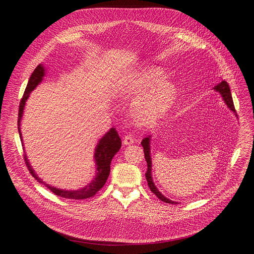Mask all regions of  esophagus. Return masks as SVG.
I'll return each instance as SVG.
<instances>
[{"instance_id":"34e87169","label":"esophagus","mask_w":254,"mask_h":254,"mask_svg":"<svg viewBox=\"0 0 254 254\" xmlns=\"http://www.w3.org/2000/svg\"><path fill=\"white\" fill-rule=\"evenodd\" d=\"M134 142H135V139H134V137H132L131 135L125 136V138H124V144L125 145H130V144H132Z\"/></svg>"}]
</instances>
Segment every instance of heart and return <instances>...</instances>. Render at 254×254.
<instances>
[{
	"label": "heart",
	"mask_w": 254,
	"mask_h": 254,
	"mask_svg": "<svg viewBox=\"0 0 254 254\" xmlns=\"http://www.w3.org/2000/svg\"><path fill=\"white\" fill-rule=\"evenodd\" d=\"M165 79L166 74L161 69L147 68L132 77L124 87L126 98H136L131 114L137 124H155L174 103L178 93L177 86Z\"/></svg>",
	"instance_id": "b5f03b06"
}]
</instances>
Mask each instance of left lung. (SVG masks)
Masks as SVG:
<instances>
[{
	"instance_id": "1",
	"label": "left lung",
	"mask_w": 254,
	"mask_h": 254,
	"mask_svg": "<svg viewBox=\"0 0 254 254\" xmlns=\"http://www.w3.org/2000/svg\"><path fill=\"white\" fill-rule=\"evenodd\" d=\"M214 89L218 92H220V95L222 96L223 98V101L225 102V104L229 106V108L236 113L237 115V112H236V109H235V106H234V102H233V98H232V93H231V89H230V86L228 84V82L224 81V80H222L221 82H219L218 84H216L214 86ZM149 143H150V139L149 137L148 138H145L143 139V141L141 142V145L143 146L144 148V156H145V159L146 162H147V172H146V180H147L148 182V186L150 190L159 198L161 201L163 202H166L168 204H177L175 202L171 201V199L167 198L165 195H163L161 192L158 191V190L155 188V185L152 181V178H151V158H150V146H149Z\"/></svg>"
}]
</instances>
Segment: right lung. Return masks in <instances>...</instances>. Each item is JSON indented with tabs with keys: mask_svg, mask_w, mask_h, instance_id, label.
<instances>
[{
	"mask_svg": "<svg viewBox=\"0 0 254 254\" xmlns=\"http://www.w3.org/2000/svg\"><path fill=\"white\" fill-rule=\"evenodd\" d=\"M44 76V68L43 65L39 64L37 68L34 70L33 74L31 75L28 85L25 87L23 96L20 100L19 104V110H18V132H19V137L20 140L22 141L21 138V132H20V119L22 117L23 113V108L25 105V101L28 100L30 93L35 87L42 81V78ZM122 147V140H120L117 130L112 127L107 134L100 140L97 148H96V153H95V158H96V164H97V176L93 179L89 184H87L84 189L78 190H63L59 189L51 188L50 185L44 183L41 179H40L36 174L32 167L30 166V163L26 158L25 154H23L24 158V163L28 167L30 173L32 176L39 182L44 184L50 191H52L55 194L64 197V198H72V199H84V198H89L95 195L105 185L107 179H108L109 173H110V164L113 156L116 154V152Z\"/></svg>",
	"mask_w": 254,
	"mask_h": 254,
	"instance_id": "right-lung-1",
	"label": "right lung"
}]
</instances>
